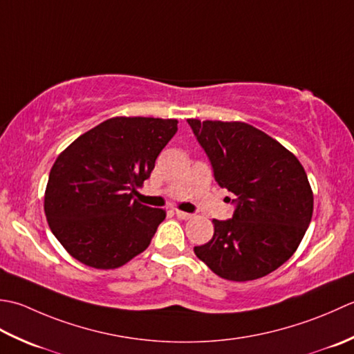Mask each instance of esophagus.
I'll return each mask as SVG.
<instances>
[{
  "label": "esophagus",
  "mask_w": 354,
  "mask_h": 354,
  "mask_svg": "<svg viewBox=\"0 0 354 354\" xmlns=\"http://www.w3.org/2000/svg\"><path fill=\"white\" fill-rule=\"evenodd\" d=\"M176 215L180 220H191L194 217L192 214H187V212H183V211H176Z\"/></svg>",
  "instance_id": "1"
}]
</instances>
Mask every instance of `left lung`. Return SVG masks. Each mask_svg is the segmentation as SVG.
Here are the masks:
<instances>
[{
	"label": "left lung",
	"instance_id": "1",
	"mask_svg": "<svg viewBox=\"0 0 354 354\" xmlns=\"http://www.w3.org/2000/svg\"><path fill=\"white\" fill-rule=\"evenodd\" d=\"M187 124L235 206L232 218L212 220V240L194 252L229 281L269 275L298 249L312 220L313 192L304 168L279 142L244 122Z\"/></svg>",
	"mask_w": 354,
	"mask_h": 354
}]
</instances>
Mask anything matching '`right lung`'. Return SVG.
Masks as SVG:
<instances>
[{
  "label": "right lung",
  "mask_w": 354,
  "mask_h": 354,
  "mask_svg": "<svg viewBox=\"0 0 354 354\" xmlns=\"http://www.w3.org/2000/svg\"><path fill=\"white\" fill-rule=\"evenodd\" d=\"M176 133V119L113 118L62 151L50 171L44 211L71 257L106 270L149 246L167 214L133 196Z\"/></svg>",
  "instance_id": "1"
}]
</instances>
